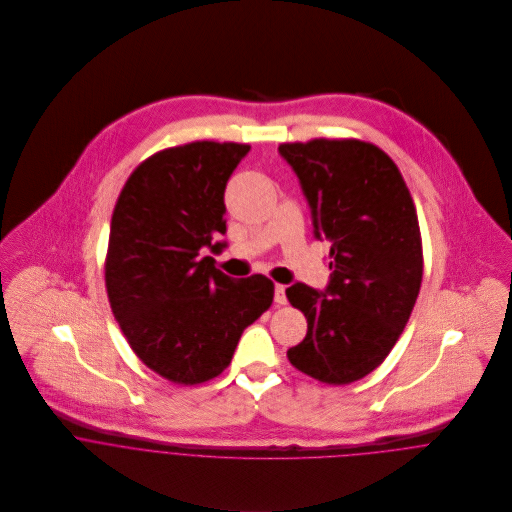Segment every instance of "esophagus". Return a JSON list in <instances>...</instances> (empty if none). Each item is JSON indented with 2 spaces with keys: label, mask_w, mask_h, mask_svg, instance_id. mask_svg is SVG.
Instances as JSON below:
<instances>
[{
  "label": "esophagus",
  "mask_w": 512,
  "mask_h": 512,
  "mask_svg": "<svg viewBox=\"0 0 512 512\" xmlns=\"http://www.w3.org/2000/svg\"><path fill=\"white\" fill-rule=\"evenodd\" d=\"M274 299L278 305H286L288 303V297H286V288L282 284H276L274 288Z\"/></svg>",
  "instance_id": "esophagus-1"
}]
</instances>
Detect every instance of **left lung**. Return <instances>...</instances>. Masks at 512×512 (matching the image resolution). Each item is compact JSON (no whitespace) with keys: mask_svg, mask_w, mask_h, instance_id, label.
Masks as SVG:
<instances>
[{"mask_svg":"<svg viewBox=\"0 0 512 512\" xmlns=\"http://www.w3.org/2000/svg\"><path fill=\"white\" fill-rule=\"evenodd\" d=\"M311 207L315 238L331 242L325 292L301 282L286 295L307 319L288 351L297 370L325 384L361 380L400 339L422 286V236L396 163L361 140L278 147Z\"/></svg>","mask_w":512,"mask_h":512,"instance_id":"1","label":"left lung"}]
</instances>
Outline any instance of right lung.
<instances>
[{
  "label": "right lung",
  "mask_w": 512,
  "mask_h": 512,
  "mask_svg": "<svg viewBox=\"0 0 512 512\" xmlns=\"http://www.w3.org/2000/svg\"><path fill=\"white\" fill-rule=\"evenodd\" d=\"M250 151L234 142L167 147L128 177L110 222L106 292L136 357L175 384L207 382L230 365L242 331L274 299L262 274L232 280L201 256L226 232L224 189Z\"/></svg>",
  "instance_id": "1"
}]
</instances>
